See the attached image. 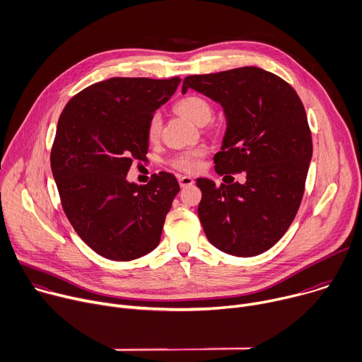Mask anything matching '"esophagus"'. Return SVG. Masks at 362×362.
Returning <instances> with one entry per match:
<instances>
[{
	"label": "esophagus",
	"instance_id": "1",
	"mask_svg": "<svg viewBox=\"0 0 362 362\" xmlns=\"http://www.w3.org/2000/svg\"><path fill=\"white\" fill-rule=\"evenodd\" d=\"M178 181H180V185H181V188H185V187H191L195 181H194V178H191V177H187V175H184V177H180L178 178Z\"/></svg>",
	"mask_w": 362,
	"mask_h": 362
}]
</instances>
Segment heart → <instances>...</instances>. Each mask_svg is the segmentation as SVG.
<instances>
[{"instance_id":"1","label":"heart","mask_w":362,"mask_h":362,"mask_svg":"<svg viewBox=\"0 0 362 362\" xmlns=\"http://www.w3.org/2000/svg\"><path fill=\"white\" fill-rule=\"evenodd\" d=\"M175 110L182 117H185L188 121H191L197 125L206 124L212 115V108H211L209 103L205 98H202L199 95H194V94L181 98L175 104ZM160 132H161V118L158 114H154L151 117V119L148 122V128H147L148 138L157 139L160 136ZM204 156H205L204 148H195L191 151H185V153L175 156L171 161V165L182 173H195L201 168Z\"/></svg>"}]
</instances>
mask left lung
<instances>
[{"label":"left lung","mask_w":362,"mask_h":362,"mask_svg":"<svg viewBox=\"0 0 362 362\" xmlns=\"http://www.w3.org/2000/svg\"><path fill=\"white\" fill-rule=\"evenodd\" d=\"M188 88L218 103L227 119L220 175L245 173V182L216 187L198 178V216L208 241L223 252L254 257L275 245L300 208L313 157L304 105L296 90L258 66L188 76Z\"/></svg>","instance_id":"8db88e82"}]
</instances>
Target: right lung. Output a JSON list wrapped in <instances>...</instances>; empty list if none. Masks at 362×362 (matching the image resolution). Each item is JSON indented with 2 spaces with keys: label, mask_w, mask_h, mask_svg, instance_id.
<instances>
[{
  "label": "right lung",
  "mask_w": 362,
  "mask_h": 362,
  "mask_svg": "<svg viewBox=\"0 0 362 362\" xmlns=\"http://www.w3.org/2000/svg\"><path fill=\"white\" fill-rule=\"evenodd\" d=\"M180 83L115 77L87 87L61 112L52 175L72 228L104 258L131 261L160 244L178 181L163 171L138 185L127 173L146 160L148 122Z\"/></svg>",
  "instance_id": "right-lung-1"
}]
</instances>
